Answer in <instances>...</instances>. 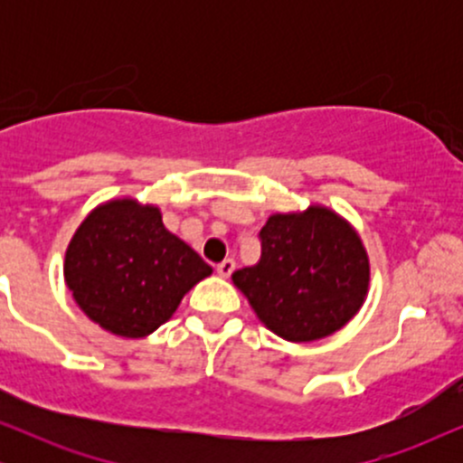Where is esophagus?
Returning a JSON list of instances; mask_svg holds the SVG:
<instances>
[{"label": "esophagus", "mask_w": 463, "mask_h": 463, "mask_svg": "<svg viewBox=\"0 0 463 463\" xmlns=\"http://www.w3.org/2000/svg\"><path fill=\"white\" fill-rule=\"evenodd\" d=\"M215 269H217V274L222 276V279H228V276L235 272V261H232V259H224L222 263H217Z\"/></svg>", "instance_id": "1"}]
</instances>
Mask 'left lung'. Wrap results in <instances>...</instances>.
Segmentation results:
<instances>
[{
  "label": "left lung",
  "mask_w": 463,
  "mask_h": 463,
  "mask_svg": "<svg viewBox=\"0 0 463 463\" xmlns=\"http://www.w3.org/2000/svg\"><path fill=\"white\" fill-rule=\"evenodd\" d=\"M259 263L237 269L232 283L279 337L322 339L364 305L368 254L342 217L320 206L302 215H272L259 231Z\"/></svg>",
  "instance_id": "8db88e82"
}]
</instances>
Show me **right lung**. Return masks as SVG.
I'll return each mask as SVG.
<instances>
[{
    "label": "right lung",
    "mask_w": 463,
    "mask_h": 463,
    "mask_svg": "<svg viewBox=\"0 0 463 463\" xmlns=\"http://www.w3.org/2000/svg\"><path fill=\"white\" fill-rule=\"evenodd\" d=\"M209 274L211 265L163 226L158 209L132 200L95 209L65 257V280L80 309L121 337L156 331Z\"/></svg>",
    "instance_id": "obj_1"
}]
</instances>
